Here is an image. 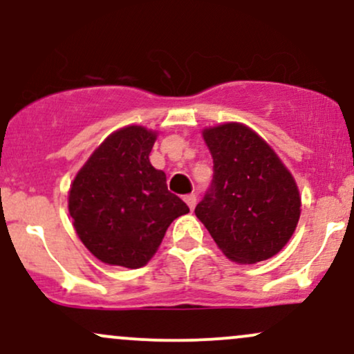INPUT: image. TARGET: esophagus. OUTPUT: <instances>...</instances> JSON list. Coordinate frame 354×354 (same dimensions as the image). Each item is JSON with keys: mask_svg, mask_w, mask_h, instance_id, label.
Instances as JSON below:
<instances>
[{"mask_svg": "<svg viewBox=\"0 0 354 354\" xmlns=\"http://www.w3.org/2000/svg\"><path fill=\"white\" fill-rule=\"evenodd\" d=\"M185 201H186V205L189 207V209H193V208H195V205H196V195H195V193H189V195L185 196Z\"/></svg>", "mask_w": 354, "mask_h": 354, "instance_id": "esophagus-1", "label": "esophagus"}]
</instances>
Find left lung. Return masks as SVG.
<instances>
[{"label":"left lung","instance_id":"8db88e82","mask_svg":"<svg viewBox=\"0 0 354 354\" xmlns=\"http://www.w3.org/2000/svg\"><path fill=\"white\" fill-rule=\"evenodd\" d=\"M213 183L196 205L198 220L236 263H257L286 247L301 216L290 171L260 136L240 122L203 129Z\"/></svg>","mask_w":354,"mask_h":354}]
</instances>
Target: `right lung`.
<instances>
[{
    "mask_svg": "<svg viewBox=\"0 0 354 354\" xmlns=\"http://www.w3.org/2000/svg\"><path fill=\"white\" fill-rule=\"evenodd\" d=\"M156 131L126 126L109 134L73 178L68 213L94 257L139 269L161 245L178 216L189 212L168 192L166 174L149 161Z\"/></svg>",
    "mask_w": 354,
    "mask_h": 354,
    "instance_id": "obj_1",
    "label": "right lung"
}]
</instances>
